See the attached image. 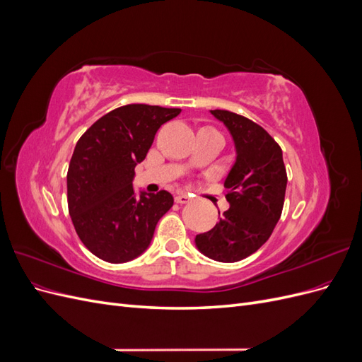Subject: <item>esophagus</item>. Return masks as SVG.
<instances>
[{
  "instance_id": "esophagus-1",
  "label": "esophagus",
  "mask_w": 362,
  "mask_h": 362,
  "mask_svg": "<svg viewBox=\"0 0 362 362\" xmlns=\"http://www.w3.org/2000/svg\"><path fill=\"white\" fill-rule=\"evenodd\" d=\"M190 199H192V196L189 193H184V192H181V193L175 196V202H177V204H187Z\"/></svg>"
}]
</instances>
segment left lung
Here are the masks:
<instances>
[{
  "label": "left lung",
  "instance_id": "1",
  "mask_svg": "<svg viewBox=\"0 0 362 362\" xmlns=\"http://www.w3.org/2000/svg\"><path fill=\"white\" fill-rule=\"evenodd\" d=\"M211 115L231 131L237 161L225 181L231 206L213 229L196 235V246L216 261L235 262L254 254L272 235L282 214L287 170L281 146L264 128L228 110Z\"/></svg>",
  "mask_w": 362,
  "mask_h": 362
}]
</instances>
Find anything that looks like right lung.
<instances>
[{"label": "right lung", "mask_w": 362, "mask_h": 362, "mask_svg": "<svg viewBox=\"0 0 362 362\" xmlns=\"http://www.w3.org/2000/svg\"><path fill=\"white\" fill-rule=\"evenodd\" d=\"M181 108L128 104L104 115L76 141L68 169V208L76 234L108 262L139 257L173 196L133 190L134 168L145 160L157 129Z\"/></svg>", "instance_id": "right-lung-1"}]
</instances>
